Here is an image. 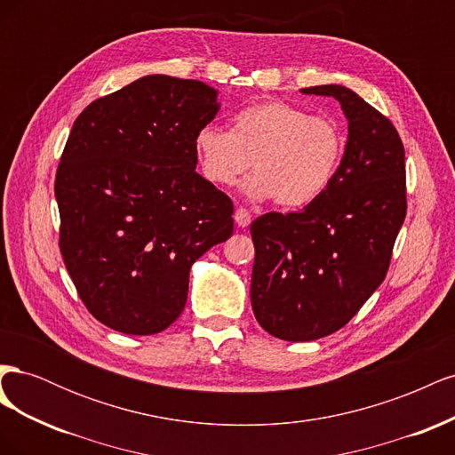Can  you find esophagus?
Here are the masks:
<instances>
[{
	"instance_id": "1",
	"label": "esophagus",
	"mask_w": 455,
	"mask_h": 455,
	"mask_svg": "<svg viewBox=\"0 0 455 455\" xmlns=\"http://www.w3.org/2000/svg\"><path fill=\"white\" fill-rule=\"evenodd\" d=\"M235 222H237L239 228H246L252 222V216H251L249 211L243 209V206H239V209L235 211Z\"/></svg>"
}]
</instances>
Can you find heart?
<instances>
[{
    "label": "heart",
    "mask_w": 455,
    "mask_h": 455,
    "mask_svg": "<svg viewBox=\"0 0 455 455\" xmlns=\"http://www.w3.org/2000/svg\"><path fill=\"white\" fill-rule=\"evenodd\" d=\"M196 154L209 182L233 186L252 164L249 196L275 197L296 209L313 203L334 180L346 136L334 119L267 100L241 109L231 131L203 127L196 134Z\"/></svg>",
    "instance_id": "obj_1"
}]
</instances>
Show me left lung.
<instances>
[{"label": "left lung", "mask_w": 455, "mask_h": 455, "mask_svg": "<svg viewBox=\"0 0 455 455\" xmlns=\"http://www.w3.org/2000/svg\"><path fill=\"white\" fill-rule=\"evenodd\" d=\"M304 92L334 96L349 121V139L319 197L251 226L256 321L286 341L324 338L359 313L387 275L406 218L404 146L393 123L347 87Z\"/></svg>", "instance_id": "1"}]
</instances>
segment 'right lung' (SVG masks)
<instances>
[{"mask_svg":"<svg viewBox=\"0 0 455 455\" xmlns=\"http://www.w3.org/2000/svg\"><path fill=\"white\" fill-rule=\"evenodd\" d=\"M218 114L196 79L146 76L91 102L54 178L59 246L96 321L131 336L184 311L189 269L233 233V203L196 172V134Z\"/></svg>","mask_w":455,"mask_h":455,"instance_id":"obj_1","label":"right lung"}]
</instances>
